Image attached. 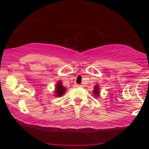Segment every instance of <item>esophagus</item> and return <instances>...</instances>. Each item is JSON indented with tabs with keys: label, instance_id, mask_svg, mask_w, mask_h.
Returning <instances> with one entry per match:
<instances>
[{
	"label": "esophagus",
	"instance_id": "esophagus-1",
	"mask_svg": "<svg viewBox=\"0 0 149 149\" xmlns=\"http://www.w3.org/2000/svg\"><path fill=\"white\" fill-rule=\"evenodd\" d=\"M75 87H80L81 86V85H79V84H75Z\"/></svg>",
	"mask_w": 149,
	"mask_h": 149
}]
</instances>
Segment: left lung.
Returning a JSON list of instances; mask_svg holds the SVG:
<instances>
[{"label": "left lung", "mask_w": 149, "mask_h": 149, "mask_svg": "<svg viewBox=\"0 0 149 149\" xmlns=\"http://www.w3.org/2000/svg\"><path fill=\"white\" fill-rule=\"evenodd\" d=\"M99 87H98V86L97 85V86L94 87V91H93V93L94 94H96L97 96H99Z\"/></svg>", "instance_id": "1"}]
</instances>
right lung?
<instances>
[{"label":"right lung","instance_id":"add662e5","mask_svg":"<svg viewBox=\"0 0 149 149\" xmlns=\"http://www.w3.org/2000/svg\"><path fill=\"white\" fill-rule=\"evenodd\" d=\"M65 92V88L64 86L62 85V83L60 82H58L57 85H56V97H61V96L64 94V93Z\"/></svg>","mask_w":149,"mask_h":149}]
</instances>
